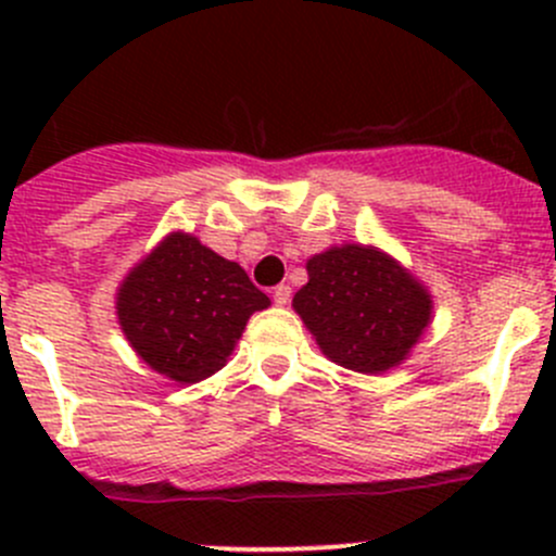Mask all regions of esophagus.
I'll use <instances>...</instances> for the list:
<instances>
[{"label":"esophagus","instance_id":"34e87169","mask_svg":"<svg viewBox=\"0 0 556 556\" xmlns=\"http://www.w3.org/2000/svg\"><path fill=\"white\" fill-rule=\"evenodd\" d=\"M290 299H293V290H290V285H277V288H274V304L288 306Z\"/></svg>","mask_w":556,"mask_h":556}]
</instances>
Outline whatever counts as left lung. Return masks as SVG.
Returning <instances> with one entry per match:
<instances>
[{
    "instance_id": "obj_1",
    "label": "left lung",
    "mask_w": 556,
    "mask_h": 556,
    "mask_svg": "<svg viewBox=\"0 0 556 556\" xmlns=\"http://www.w3.org/2000/svg\"><path fill=\"white\" fill-rule=\"evenodd\" d=\"M293 306L339 366L379 374L397 366L430 323V295L384 252L333 247L306 263Z\"/></svg>"
}]
</instances>
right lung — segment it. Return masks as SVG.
<instances>
[{
    "mask_svg": "<svg viewBox=\"0 0 556 556\" xmlns=\"http://www.w3.org/2000/svg\"><path fill=\"white\" fill-rule=\"evenodd\" d=\"M268 304L239 263L172 233L126 277L117 319L150 368L193 384L226 366L250 314Z\"/></svg>",
    "mask_w": 556,
    "mask_h": 556,
    "instance_id": "add662e5",
    "label": "right lung"
}]
</instances>
